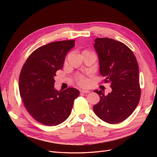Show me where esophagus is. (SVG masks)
Returning a JSON list of instances; mask_svg holds the SVG:
<instances>
[{"mask_svg": "<svg viewBox=\"0 0 157 157\" xmlns=\"http://www.w3.org/2000/svg\"><path fill=\"white\" fill-rule=\"evenodd\" d=\"M80 93L86 94V93H89L90 92V90H80Z\"/></svg>", "mask_w": 157, "mask_h": 157, "instance_id": "esophagus-1", "label": "esophagus"}]
</instances>
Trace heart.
I'll return each mask as SVG.
<instances>
[{"mask_svg":"<svg viewBox=\"0 0 157 157\" xmlns=\"http://www.w3.org/2000/svg\"><path fill=\"white\" fill-rule=\"evenodd\" d=\"M90 52L85 50L82 52V54L84 53H90ZM75 80L77 83L81 87H87L88 86V85L90 84V80L88 78H86V77H84L83 75H78L75 78Z\"/></svg>","mask_w":157,"mask_h":157,"instance_id":"obj_1","label":"heart"}]
</instances>
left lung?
Segmentation results:
<instances>
[{"label":"left lung","instance_id":"8db88e82","mask_svg":"<svg viewBox=\"0 0 157 157\" xmlns=\"http://www.w3.org/2000/svg\"><path fill=\"white\" fill-rule=\"evenodd\" d=\"M94 41L100 74L105 78V83H111L112 92L105 96L101 90H94L100 101L93 109L104 122L117 124L129 117L139 103L138 64L132 51L122 42L109 38Z\"/></svg>","mask_w":157,"mask_h":157}]
</instances>
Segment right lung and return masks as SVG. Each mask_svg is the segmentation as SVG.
Instances as JSON below:
<instances>
[{
    "mask_svg": "<svg viewBox=\"0 0 157 157\" xmlns=\"http://www.w3.org/2000/svg\"><path fill=\"white\" fill-rule=\"evenodd\" d=\"M75 40L56 41L42 46L28 57L19 78V90L23 104L39 122L56 126L70 115L79 91L68 88H54L56 71L63 67L66 54L75 46Z\"/></svg>",
    "mask_w": 157,
    "mask_h": 157,
    "instance_id": "add662e5",
    "label": "right lung"
}]
</instances>
